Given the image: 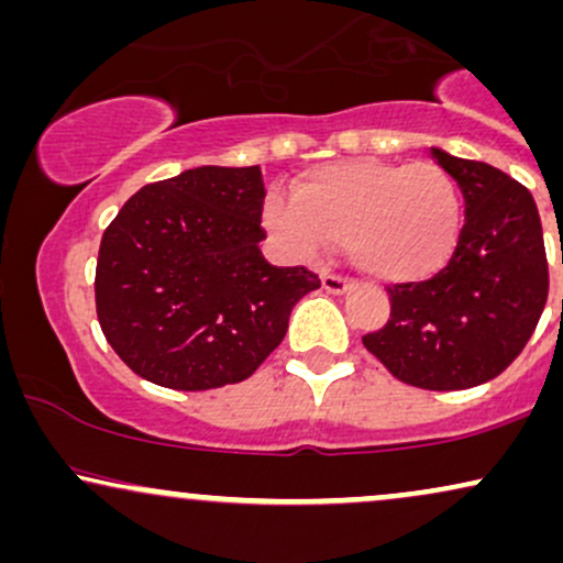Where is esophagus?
<instances>
[{"mask_svg": "<svg viewBox=\"0 0 563 563\" xmlns=\"http://www.w3.org/2000/svg\"><path fill=\"white\" fill-rule=\"evenodd\" d=\"M320 280H322V288H325L328 294H335V296L346 294V290L354 286L352 280H346V277H339V275H322Z\"/></svg>", "mask_w": 563, "mask_h": 563, "instance_id": "obj_1", "label": "esophagus"}]
</instances>
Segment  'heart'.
<instances>
[{"instance_id": "b5f03b06", "label": "heart", "mask_w": 563, "mask_h": 563, "mask_svg": "<svg viewBox=\"0 0 563 563\" xmlns=\"http://www.w3.org/2000/svg\"><path fill=\"white\" fill-rule=\"evenodd\" d=\"M262 222L288 256L314 262L344 243L349 262L384 283L423 280L455 251L461 187L439 164L349 158L294 183V198L267 192Z\"/></svg>"}]
</instances>
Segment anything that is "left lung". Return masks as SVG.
<instances>
[{"label":"left lung","mask_w":563,"mask_h":563,"mask_svg":"<svg viewBox=\"0 0 563 563\" xmlns=\"http://www.w3.org/2000/svg\"><path fill=\"white\" fill-rule=\"evenodd\" d=\"M431 156L466 200L448 267L389 288L391 318L367 333V352L418 389H471L519 357L548 299V260L532 192L482 161Z\"/></svg>","instance_id":"1"}]
</instances>
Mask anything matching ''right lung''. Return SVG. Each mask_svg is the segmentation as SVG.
I'll return each instance as SVG.
<instances>
[{
    "label": "right lung",
    "mask_w": 563,
    "mask_h": 563,
    "mask_svg": "<svg viewBox=\"0 0 563 563\" xmlns=\"http://www.w3.org/2000/svg\"><path fill=\"white\" fill-rule=\"evenodd\" d=\"M260 166H198L145 185L102 235L97 320L137 376L177 391L245 380L320 277L273 267L260 243Z\"/></svg>",
    "instance_id": "obj_1"
}]
</instances>
